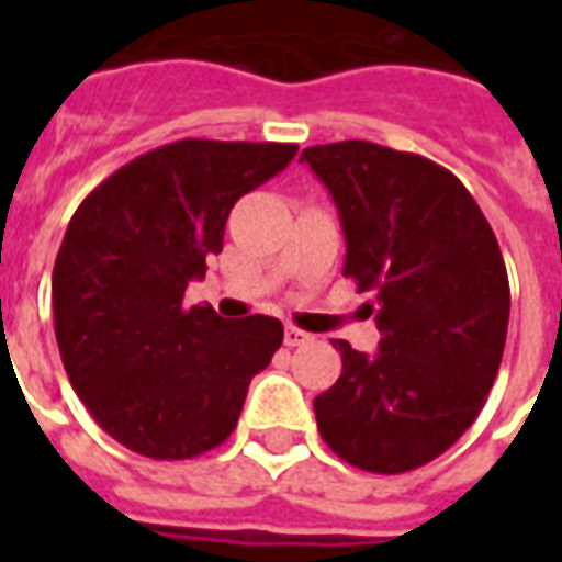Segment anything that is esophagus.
Instances as JSON below:
<instances>
[{
    "label": "esophagus",
    "instance_id": "1",
    "mask_svg": "<svg viewBox=\"0 0 562 562\" xmlns=\"http://www.w3.org/2000/svg\"><path fill=\"white\" fill-rule=\"evenodd\" d=\"M282 340H285V346H306L313 337H310L306 330L294 328V325H285V337H282Z\"/></svg>",
    "mask_w": 562,
    "mask_h": 562
}]
</instances>
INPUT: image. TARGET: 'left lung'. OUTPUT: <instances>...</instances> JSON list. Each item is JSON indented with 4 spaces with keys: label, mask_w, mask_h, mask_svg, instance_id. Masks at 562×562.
<instances>
[{
    "label": "left lung",
    "mask_w": 562,
    "mask_h": 562,
    "mask_svg": "<svg viewBox=\"0 0 562 562\" xmlns=\"http://www.w3.org/2000/svg\"><path fill=\"white\" fill-rule=\"evenodd\" d=\"M340 213L342 273L376 292L379 352L346 340L342 373L313 401L322 439L367 472L397 475L458 442L503 361L508 277L491 225L442 165L340 140L301 153Z\"/></svg>",
    "instance_id": "obj_1"
}]
</instances>
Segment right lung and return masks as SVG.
Instances as JSON below:
<instances>
[{
	"instance_id": "add662e5",
	"label": "right lung",
	"mask_w": 562,
	"mask_h": 562,
	"mask_svg": "<svg viewBox=\"0 0 562 562\" xmlns=\"http://www.w3.org/2000/svg\"><path fill=\"white\" fill-rule=\"evenodd\" d=\"M294 144L186 138L95 186L54 265L63 364L104 434L144 458H198L237 427L246 389L282 342L280 318L225 322L183 294L220 256L237 198L294 159Z\"/></svg>"
}]
</instances>
